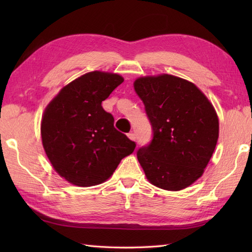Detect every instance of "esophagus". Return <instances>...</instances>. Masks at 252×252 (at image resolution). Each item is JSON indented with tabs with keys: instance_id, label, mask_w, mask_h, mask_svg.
Segmentation results:
<instances>
[{
	"instance_id": "34e87169",
	"label": "esophagus",
	"mask_w": 252,
	"mask_h": 252,
	"mask_svg": "<svg viewBox=\"0 0 252 252\" xmlns=\"http://www.w3.org/2000/svg\"><path fill=\"white\" fill-rule=\"evenodd\" d=\"M127 137H129L131 141H136V135L134 133H129V134H127Z\"/></svg>"
}]
</instances>
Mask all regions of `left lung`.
I'll return each mask as SVG.
<instances>
[{
    "label": "left lung",
    "instance_id": "8db88e82",
    "mask_svg": "<svg viewBox=\"0 0 252 252\" xmlns=\"http://www.w3.org/2000/svg\"><path fill=\"white\" fill-rule=\"evenodd\" d=\"M134 89L145 106L153 140L137 151L147 180L181 190L200 178L219 137L212 104L194 83L171 74L141 77Z\"/></svg>",
    "mask_w": 252,
    "mask_h": 252
}]
</instances>
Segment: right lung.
Segmentation results:
<instances>
[{"label": "right lung", "mask_w": 252, "mask_h": 252, "mask_svg": "<svg viewBox=\"0 0 252 252\" xmlns=\"http://www.w3.org/2000/svg\"><path fill=\"white\" fill-rule=\"evenodd\" d=\"M123 78L92 71L63 87L44 110L41 136L46 156L62 178L77 186L103 183L136 144L116 130L101 101Z\"/></svg>", "instance_id": "1"}]
</instances>
